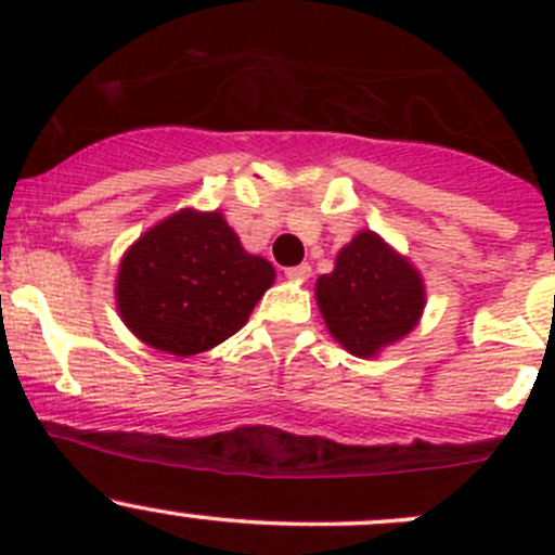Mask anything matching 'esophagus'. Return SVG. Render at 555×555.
Segmentation results:
<instances>
[{"instance_id": "esophagus-1", "label": "esophagus", "mask_w": 555, "mask_h": 555, "mask_svg": "<svg viewBox=\"0 0 555 555\" xmlns=\"http://www.w3.org/2000/svg\"><path fill=\"white\" fill-rule=\"evenodd\" d=\"M284 276L293 279V282H306V279L311 276V266L309 262H300V266L287 268V271H284Z\"/></svg>"}]
</instances>
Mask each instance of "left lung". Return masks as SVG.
<instances>
[{
	"mask_svg": "<svg viewBox=\"0 0 555 555\" xmlns=\"http://www.w3.org/2000/svg\"><path fill=\"white\" fill-rule=\"evenodd\" d=\"M422 273L382 236L362 231L317 279V304L330 335L354 357H376L405 338L424 311Z\"/></svg>",
	"mask_w": 555,
	"mask_h": 555,
	"instance_id": "1",
	"label": "left lung"
}]
</instances>
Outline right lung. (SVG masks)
Masks as SVG:
<instances>
[{"instance_id": "add662e5", "label": "right lung", "mask_w": 555, "mask_h": 555, "mask_svg": "<svg viewBox=\"0 0 555 555\" xmlns=\"http://www.w3.org/2000/svg\"><path fill=\"white\" fill-rule=\"evenodd\" d=\"M276 279L220 211L182 209L122 255L115 298L126 327L153 349L193 357L244 327Z\"/></svg>"}]
</instances>
